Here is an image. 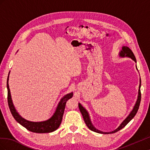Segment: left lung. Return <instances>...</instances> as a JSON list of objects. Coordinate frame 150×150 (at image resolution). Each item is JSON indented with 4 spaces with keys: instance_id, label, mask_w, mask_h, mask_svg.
I'll return each mask as SVG.
<instances>
[{
    "instance_id": "left-lung-1",
    "label": "left lung",
    "mask_w": 150,
    "mask_h": 150,
    "mask_svg": "<svg viewBox=\"0 0 150 150\" xmlns=\"http://www.w3.org/2000/svg\"><path fill=\"white\" fill-rule=\"evenodd\" d=\"M120 56L121 57H129L130 58L132 59L133 60H134L136 62H137V60H136V57L134 55L133 52H132V51L131 50L126 46H124L122 47V51L120 52ZM140 87H141V80H140V84H139V92H138V99H137V103H136L135 106L133 108V111L131 112L130 114L129 115V116L126 117V118L124 120V121L122 122V123L120 125V126L117 128L116 129H115V131H112V132H109V133H104V132H102V131H99L97 129H96L94 128V127L93 126V125H92L91 122L90 121V118H89V115L88 113L87 112V111H86L85 109L81 106V104L79 103V110L81 112V114H82V116L83 117V119H84V121L85 122L86 125H87V126L89 128V129H91V131H94V132H96V133H101V134H111V133H115L116 132H117V131H120V129H121L122 128H123L128 123V122L132 120L133 117H134V116L136 115V114L137 113V111L139 109V104H140V102H141V96H142V94H141V91H140Z\"/></svg>"
}]
</instances>
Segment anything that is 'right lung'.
Instances as JSON below:
<instances>
[{
  "label": "right lung",
  "instance_id": "right-lung-1",
  "mask_svg": "<svg viewBox=\"0 0 150 150\" xmlns=\"http://www.w3.org/2000/svg\"><path fill=\"white\" fill-rule=\"evenodd\" d=\"M8 76L7 78V101H8V107H9L10 111L12 113L13 117H14V119L19 122V123H20L22 126L25 127L27 129H28L29 131H31V132L37 133H51L54 131L56 130L59 127L61 123L63 115H64L66 102L69 100L70 98L72 97V95H73L72 94V93L66 95L65 96H64L61 99V101L58 104V106L57 108V110L55 113H54V115L51 119L43 122H30L24 120V118H22V117L18 114L17 112L15 110L14 106H13L9 86H8Z\"/></svg>",
  "mask_w": 150,
  "mask_h": 150
}]
</instances>
